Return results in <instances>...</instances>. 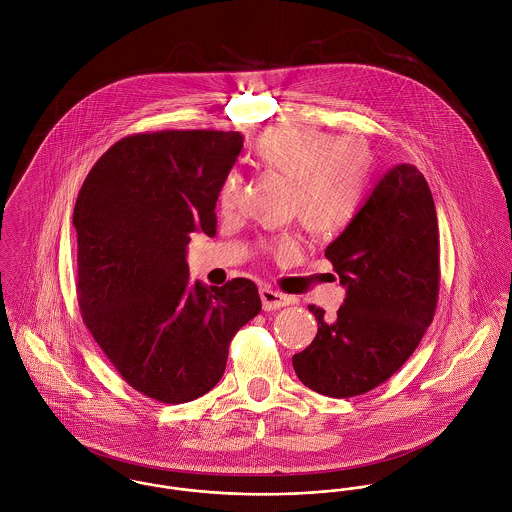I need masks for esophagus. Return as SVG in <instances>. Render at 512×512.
<instances>
[{"label": "esophagus", "instance_id": "esophagus-1", "mask_svg": "<svg viewBox=\"0 0 512 512\" xmlns=\"http://www.w3.org/2000/svg\"><path fill=\"white\" fill-rule=\"evenodd\" d=\"M260 297H262V305L266 311H276V309H282L292 303V297H288L282 292H276L272 288H262Z\"/></svg>", "mask_w": 512, "mask_h": 512}]
</instances>
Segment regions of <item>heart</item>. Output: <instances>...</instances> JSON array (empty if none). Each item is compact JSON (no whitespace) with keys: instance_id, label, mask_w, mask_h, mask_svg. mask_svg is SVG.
<instances>
[{"instance_id":"obj_1","label":"heart","mask_w":512,"mask_h":512,"mask_svg":"<svg viewBox=\"0 0 512 512\" xmlns=\"http://www.w3.org/2000/svg\"><path fill=\"white\" fill-rule=\"evenodd\" d=\"M256 161L292 183L290 215L317 238H333L357 217L370 177L368 147L355 138H335L305 124H282L266 130L252 146ZM242 199V177L230 171L219 189L224 215ZM301 244L293 234L264 244L274 256H295Z\"/></svg>"}]
</instances>
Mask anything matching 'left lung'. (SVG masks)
Listing matches in <instances>:
<instances>
[{
  "label": "left lung",
  "mask_w": 512,
  "mask_h": 512,
  "mask_svg": "<svg viewBox=\"0 0 512 512\" xmlns=\"http://www.w3.org/2000/svg\"><path fill=\"white\" fill-rule=\"evenodd\" d=\"M325 258L347 297L335 319L309 305L319 329L292 363L307 388L353 398L398 372L436 315L438 215L418 167L400 163L384 173Z\"/></svg>",
  "instance_id": "left-lung-1"
}]
</instances>
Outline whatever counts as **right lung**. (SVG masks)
<instances>
[{
  "mask_svg": "<svg viewBox=\"0 0 512 512\" xmlns=\"http://www.w3.org/2000/svg\"><path fill=\"white\" fill-rule=\"evenodd\" d=\"M240 149V132L132 134L76 197L82 321L118 374L163 404L215 388L232 337L262 309L254 282L193 284L185 258L195 230L217 234L220 183Z\"/></svg>",
  "mask_w": 512,
  "mask_h": 512,
  "instance_id": "obj_1",
  "label": "right lung"
}]
</instances>
